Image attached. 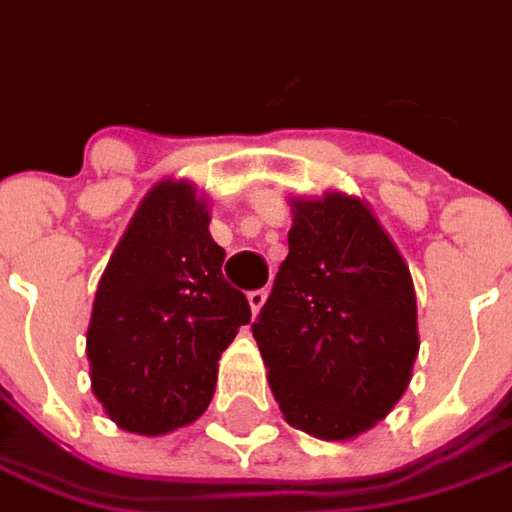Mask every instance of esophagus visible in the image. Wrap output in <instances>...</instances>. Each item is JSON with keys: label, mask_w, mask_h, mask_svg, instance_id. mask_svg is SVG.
I'll return each instance as SVG.
<instances>
[{"label": "esophagus", "mask_w": 512, "mask_h": 512, "mask_svg": "<svg viewBox=\"0 0 512 512\" xmlns=\"http://www.w3.org/2000/svg\"><path fill=\"white\" fill-rule=\"evenodd\" d=\"M266 299H268V290H252V293H249V307H252V312H260V307H263V304H266Z\"/></svg>", "instance_id": "obj_1"}]
</instances>
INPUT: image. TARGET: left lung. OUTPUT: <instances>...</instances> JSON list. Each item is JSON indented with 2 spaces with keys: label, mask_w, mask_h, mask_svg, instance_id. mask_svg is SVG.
<instances>
[{
  "label": "left lung",
  "mask_w": 512,
  "mask_h": 512,
  "mask_svg": "<svg viewBox=\"0 0 512 512\" xmlns=\"http://www.w3.org/2000/svg\"><path fill=\"white\" fill-rule=\"evenodd\" d=\"M288 257L252 323L293 428L354 439L384 419L417 359V296L403 257L345 194L293 202Z\"/></svg>",
  "instance_id": "1"
}]
</instances>
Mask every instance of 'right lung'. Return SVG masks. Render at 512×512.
<instances>
[{"label": "right lung", "mask_w": 512, "mask_h": 512, "mask_svg": "<svg viewBox=\"0 0 512 512\" xmlns=\"http://www.w3.org/2000/svg\"><path fill=\"white\" fill-rule=\"evenodd\" d=\"M208 222L189 183H158L98 282L87 359L95 397L120 428L161 436L194 422L211 403L219 356L252 321Z\"/></svg>", "instance_id": "1"}]
</instances>
